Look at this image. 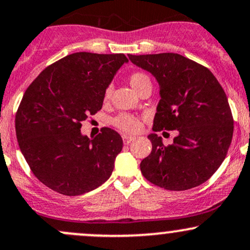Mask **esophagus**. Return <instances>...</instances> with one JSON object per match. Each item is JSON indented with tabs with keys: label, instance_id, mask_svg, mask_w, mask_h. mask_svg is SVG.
Wrapping results in <instances>:
<instances>
[{
	"label": "esophagus",
	"instance_id": "esophagus-1",
	"mask_svg": "<svg viewBox=\"0 0 250 250\" xmlns=\"http://www.w3.org/2000/svg\"><path fill=\"white\" fill-rule=\"evenodd\" d=\"M123 139V142H125V145H128L129 142H131L134 140V136H130V135H123L122 136Z\"/></svg>",
	"mask_w": 250,
	"mask_h": 250
}]
</instances>
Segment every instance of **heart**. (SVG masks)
I'll return each mask as SVG.
<instances>
[{
	"label": "heart",
	"mask_w": 250,
	"mask_h": 250,
	"mask_svg": "<svg viewBox=\"0 0 250 250\" xmlns=\"http://www.w3.org/2000/svg\"><path fill=\"white\" fill-rule=\"evenodd\" d=\"M129 83L133 89L135 90L136 92H139L145 85L150 84V78L148 77L146 73L144 72H133L129 76ZM111 95V89L110 87H106L104 90L103 100L108 101L110 98ZM111 123L116 128H119L120 130L127 131V133H135V131L139 130L140 128V120L134 115L129 114H120L117 115L116 117L111 120Z\"/></svg>",
	"instance_id": "obj_1"
}]
</instances>
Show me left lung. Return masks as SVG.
<instances>
[{"label":"left lung","instance_id":"obj_1","mask_svg":"<svg viewBox=\"0 0 250 250\" xmlns=\"http://www.w3.org/2000/svg\"><path fill=\"white\" fill-rule=\"evenodd\" d=\"M128 57L160 85L153 130L178 131L168 146L156 134L148 136L152 152L140 164L141 173L169 191L205 183L226 159L234 133L223 87L209 68L178 53Z\"/></svg>","mask_w":250,"mask_h":250}]
</instances>
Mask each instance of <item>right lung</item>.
I'll use <instances>...</instances> for the list:
<instances>
[{"instance_id": "add662e5", "label": "right lung", "mask_w": 250, "mask_h": 250, "mask_svg": "<svg viewBox=\"0 0 250 250\" xmlns=\"http://www.w3.org/2000/svg\"><path fill=\"white\" fill-rule=\"evenodd\" d=\"M127 62L123 53L68 54L27 87L15 115L16 139L33 174L51 190L79 196L111 175L120 134L104 127L90 140L81 128L102 109L104 90Z\"/></svg>"}]
</instances>
